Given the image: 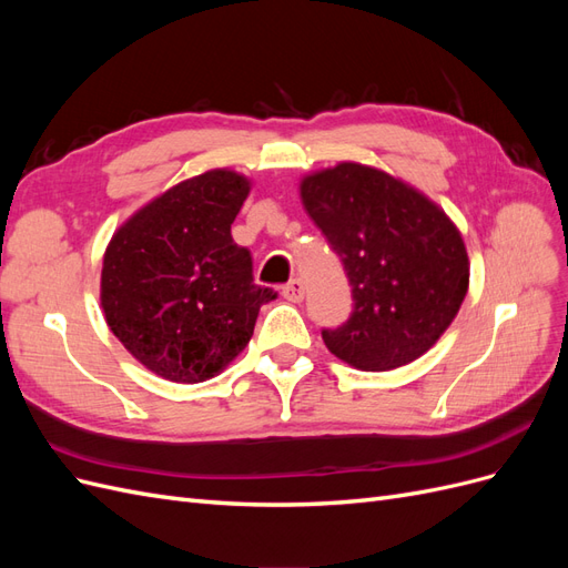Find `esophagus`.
Here are the masks:
<instances>
[{
  "label": "esophagus",
  "mask_w": 568,
  "mask_h": 568,
  "mask_svg": "<svg viewBox=\"0 0 568 568\" xmlns=\"http://www.w3.org/2000/svg\"><path fill=\"white\" fill-rule=\"evenodd\" d=\"M282 294H284V298L291 301V303H301L303 296H305V284H303V280H301V277L291 280V282L282 288Z\"/></svg>",
  "instance_id": "1"
}]
</instances>
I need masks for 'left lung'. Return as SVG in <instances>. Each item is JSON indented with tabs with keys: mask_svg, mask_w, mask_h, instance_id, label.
Returning a JSON list of instances; mask_svg holds the SVG:
<instances>
[{
	"mask_svg": "<svg viewBox=\"0 0 568 568\" xmlns=\"http://www.w3.org/2000/svg\"><path fill=\"white\" fill-rule=\"evenodd\" d=\"M301 201L353 286V313L336 329H322L324 346L363 372L424 355L469 288L455 222L415 186L351 161L303 178Z\"/></svg>",
	"mask_w": 568,
	"mask_h": 568,
	"instance_id": "8db88e82",
	"label": "left lung"
}]
</instances>
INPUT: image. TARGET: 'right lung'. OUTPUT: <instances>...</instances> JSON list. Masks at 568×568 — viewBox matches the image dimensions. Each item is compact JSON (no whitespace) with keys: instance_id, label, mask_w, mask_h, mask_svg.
I'll use <instances>...</instances> for the list:
<instances>
[{"instance_id":"right-lung-1","label":"right lung","mask_w":568,"mask_h":568,"mask_svg":"<svg viewBox=\"0 0 568 568\" xmlns=\"http://www.w3.org/2000/svg\"><path fill=\"white\" fill-rule=\"evenodd\" d=\"M251 182L227 168L184 180L118 227L101 267V307L134 359L178 384L220 374L277 291L253 284L232 239Z\"/></svg>"}]
</instances>
